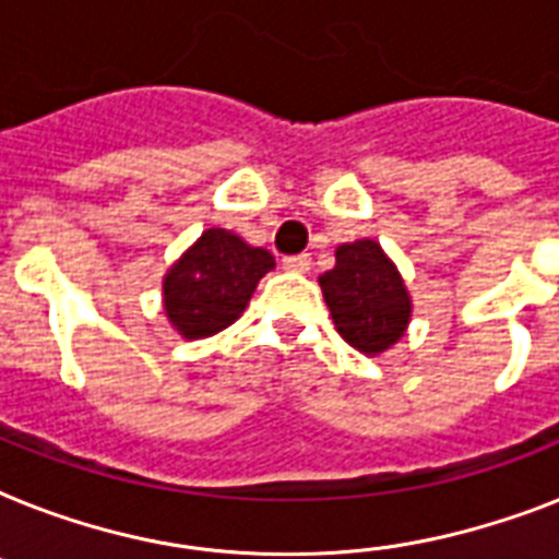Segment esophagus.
Instances as JSON below:
<instances>
[{
  "label": "esophagus",
  "mask_w": 559,
  "mask_h": 559,
  "mask_svg": "<svg viewBox=\"0 0 559 559\" xmlns=\"http://www.w3.org/2000/svg\"><path fill=\"white\" fill-rule=\"evenodd\" d=\"M281 264H284V270H289V272H310V255H289V258H284V261H281Z\"/></svg>",
  "instance_id": "obj_1"
}]
</instances>
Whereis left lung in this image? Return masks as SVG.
<instances>
[{"mask_svg": "<svg viewBox=\"0 0 559 559\" xmlns=\"http://www.w3.org/2000/svg\"><path fill=\"white\" fill-rule=\"evenodd\" d=\"M333 324L353 350L382 356L407 333L413 298L393 258L373 238L335 247V266L319 275Z\"/></svg>", "mask_w": 559, "mask_h": 559, "instance_id": "8db88e82", "label": "left lung"}]
</instances>
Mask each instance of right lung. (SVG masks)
Returning <instances> with one entry per match:
<instances>
[{
	"label": "right lung",
	"mask_w": 559,
	"mask_h": 559,
	"mask_svg": "<svg viewBox=\"0 0 559 559\" xmlns=\"http://www.w3.org/2000/svg\"><path fill=\"white\" fill-rule=\"evenodd\" d=\"M275 270L264 247L212 226L163 275V310L186 342L221 333L240 319L258 281Z\"/></svg>",
	"instance_id": "add662e5"
}]
</instances>
